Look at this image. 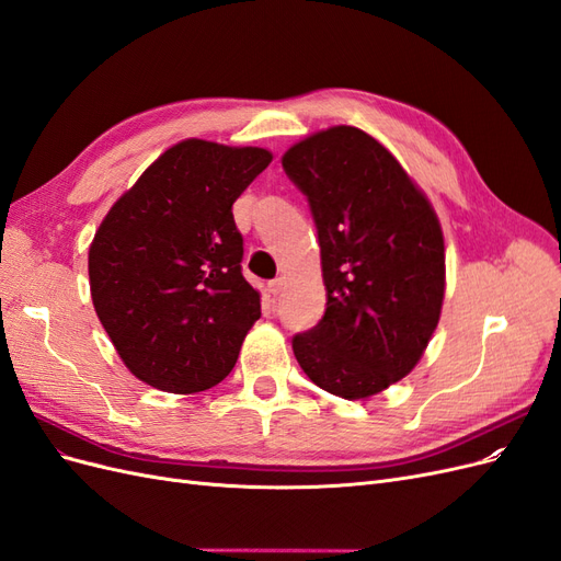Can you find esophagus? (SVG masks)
<instances>
[{
	"label": "esophagus",
	"instance_id": "34e87169",
	"mask_svg": "<svg viewBox=\"0 0 561 561\" xmlns=\"http://www.w3.org/2000/svg\"><path fill=\"white\" fill-rule=\"evenodd\" d=\"M283 287H285V278H274V280H268V293L274 295V297L283 293Z\"/></svg>",
	"mask_w": 561,
	"mask_h": 561
}]
</instances>
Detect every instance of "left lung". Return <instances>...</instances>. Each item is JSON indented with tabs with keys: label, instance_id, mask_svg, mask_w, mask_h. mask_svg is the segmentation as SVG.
<instances>
[{
	"label": "left lung",
	"instance_id": "obj_1",
	"mask_svg": "<svg viewBox=\"0 0 561 561\" xmlns=\"http://www.w3.org/2000/svg\"><path fill=\"white\" fill-rule=\"evenodd\" d=\"M320 243L325 316L293 336L307 377L360 400L410 375L445 297V241L428 198L386 147L353 126L285 151Z\"/></svg>",
	"mask_w": 561,
	"mask_h": 561
}]
</instances>
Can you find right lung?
Here are the masks:
<instances>
[{
	"mask_svg": "<svg viewBox=\"0 0 561 561\" xmlns=\"http://www.w3.org/2000/svg\"><path fill=\"white\" fill-rule=\"evenodd\" d=\"M268 163L260 147L184 140L100 225L89 250L93 307L140 381L198 393L239 360L262 309L243 278L231 206Z\"/></svg>",
	"mask_w": 561,
	"mask_h": 561,
	"instance_id": "right-lung-1",
	"label": "right lung"
}]
</instances>
